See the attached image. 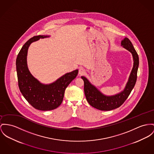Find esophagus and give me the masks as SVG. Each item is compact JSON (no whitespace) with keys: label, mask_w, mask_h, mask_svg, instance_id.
I'll return each instance as SVG.
<instances>
[{"label":"esophagus","mask_w":154,"mask_h":154,"mask_svg":"<svg viewBox=\"0 0 154 154\" xmlns=\"http://www.w3.org/2000/svg\"><path fill=\"white\" fill-rule=\"evenodd\" d=\"M85 69H84L83 68H81L79 69V74L80 75H84V74H85Z\"/></svg>","instance_id":"esophagus-1"}]
</instances>
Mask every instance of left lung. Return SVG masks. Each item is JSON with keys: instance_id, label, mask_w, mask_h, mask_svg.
<instances>
[{"instance_id": "left-lung-1", "label": "left lung", "mask_w": 154, "mask_h": 154, "mask_svg": "<svg viewBox=\"0 0 154 154\" xmlns=\"http://www.w3.org/2000/svg\"><path fill=\"white\" fill-rule=\"evenodd\" d=\"M123 48L130 52L133 58V67L128 82L123 91L113 96H106L101 92L85 76H81L84 82V92L88 102L93 107L102 111H109L122 106L128 98L135 85L139 65L138 55L130 40L125 37L121 42Z\"/></svg>"}]
</instances>
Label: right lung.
Here are the masks:
<instances>
[{"label": "right lung", "instance_id": "add662e5", "mask_svg": "<svg viewBox=\"0 0 154 154\" xmlns=\"http://www.w3.org/2000/svg\"><path fill=\"white\" fill-rule=\"evenodd\" d=\"M48 35L34 36L22 47L16 59V71L19 89L23 96L31 106L42 111L51 110L62 103L65 90L76 77L78 70L66 73L55 82L43 84L35 78L29 71L27 63V51L32 42Z\"/></svg>", "mask_w": 154, "mask_h": 154}]
</instances>
